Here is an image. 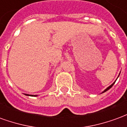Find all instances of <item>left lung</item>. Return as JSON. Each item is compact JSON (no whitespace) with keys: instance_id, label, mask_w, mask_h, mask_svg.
Here are the masks:
<instances>
[{"instance_id":"obj_1","label":"left lung","mask_w":127,"mask_h":127,"mask_svg":"<svg viewBox=\"0 0 127 127\" xmlns=\"http://www.w3.org/2000/svg\"><path fill=\"white\" fill-rule=\"evenodd\" d=\"M115 82H114V83H115ZM114 83H113V84H112V85H111V86H109V87H108V88H107L106 89H105V91H104L103 92V93H105V92H106L107 91H108V90H109V88H112V86H113V85H114Z\"/></svg>"}]
</instances>
